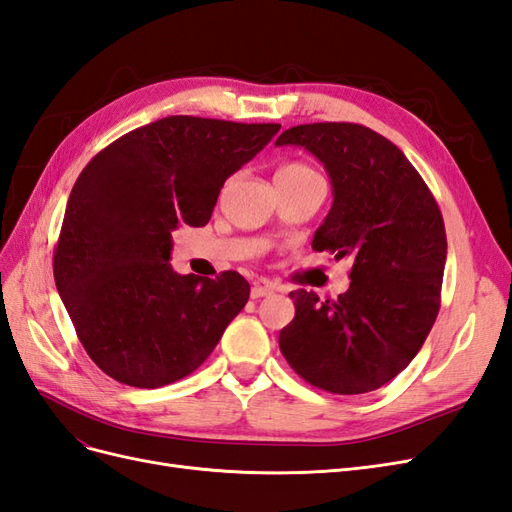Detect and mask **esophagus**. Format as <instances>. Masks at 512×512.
<instances>
[{
    "label": "esophagus",
    "mask_w": 512,
    "mask_h": 512,
    "mask_svg": "<svg viewBox=\"0 0 512 512\" xmlns=\"http://www.w3.org/2000/svg\"><path fill=\"white\" fill-rule=\"evenodd\" d=\"M280 288H277L275 284H269V282H254L252 286V299H260V297H269V294L277 292Z\"/></svg>",
    "instance_id": "obj_1"
}]
</instances>
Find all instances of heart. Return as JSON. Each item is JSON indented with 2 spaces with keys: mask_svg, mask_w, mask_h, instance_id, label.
<instances>
[{
  "mask_svg": "<svg viewBox=\"0 0 512 512\" xmlns=\"http://www.w3.org/2000/svg\"><path fill=\"white\" fill-rule=\"evenodd\" d=\"M307 173H314V170L301 162H290L277 170V175H307Z\"/></svg>",
  "mask_w": 512,
  "mask_h": 512,
  "instance_id": "1",
  "label": "heart"
}]
</instances>
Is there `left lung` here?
<instances>
[{"mask_svg":"<svg viewBox=\"0 0 512 512\" xmlns=\"http://www.w3.org/2000/svg\"><path fill=\"white\" fill-rule=\"evenodd\" d=\"M275 145L303 147L327 168L333 205L312 247L354 260L337 301L290 292L280 350L322 391H376L410 365L438 316L446 232L436 198L404 151L359 123H305Z\"/></svg>","mask_w":512,"mask_h":512,"instance_id":"1","label":"left lung"}]
</instances>
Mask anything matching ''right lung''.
Segmentation results:
<instances>
[{
	"instance_id": "right-lung-1",
	"label": "right lung",
	"mask_w": 512,
	"mask_h": 512,
	"mask_svg": "<svg viewBox=\"0 0 512 512\" xmlns=\"http://www.w3.org/2000/svg\"><path fill=\"white\" fill-rule=\"evenodd\" d=\"M280 123L164 117L102 149L68 198L53 273L89 359L113 380L158 389L190 376L250 299L237 271L170 267L179 224L205 226L224 181Z\"/></svg>"
}]
</instances>
